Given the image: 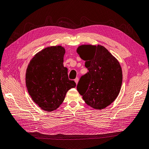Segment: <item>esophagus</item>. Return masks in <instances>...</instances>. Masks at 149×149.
Wrapping results in <instances>:
<instances>
[{
  "label": "esophagus",
  "instance_id": "esophagus-1",
  "mask_svg": "<svg viewBox=\"0 0 149 149\" xmlns=\"http://www.w3.org/2000/svg\"><path fill=\"white\" fill-rule=\"evenodd\" d=\"M74 81H75V82H76V84H78V81H79V78H76L74 79Z\"/></svg>",
  "mask_w": 149,
  "mask_h": 149
}]
</instances>
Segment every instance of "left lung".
Returning <instances> with one entry per match:
<instances>
[{"label": "left lung", "instance_id": "obj_1", "mask_svg": "<svg viewBox=\"0 0 149 149\" xmlns=\"http://www.w3.org/2000/svg\"><path fill=\"white\" fill-rule=\"evenodd\" d=\"M76 52L86 61L85 66L88 70L81 78L77 90L87 105L103 109L114 102L120 91V65L102 45H82Z\"/></svg>", "mask_w": 149, "mask_h": 149}]
</instances>
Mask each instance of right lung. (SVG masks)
<instances>
[{"label": "right lung", "instance_id": "add662e5", "mask_svg": "<svg viewBox=\"0 0 149 149\" xmlns=\"http://www.w3.org/2000/svg\"><path fill=\"white\" fill-rule=\"evenodd\" d=\"M65 49L62 46L47 47L30 61L26 73L27 91L32 100L45 111L57 109L67 92L76 87L63 67Z\"/></svg>", "mask_w": 149, "mask_h": 149}]
</instances>
